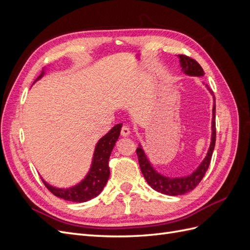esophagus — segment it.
Here are the masks:
<instances>
[{"instance_id": "1", "label": "esophagus", "mask_w": 250, "mask_h": 250, "mask_svg": "<svg viewBox=\"0 0 250 250\" xmlns=\"http://www.w3.org/2000/svg\"><path fill=\"white\" fill-rule=\"evenodd\" d=\"M121 134H122L123 137H128V135L130 134V128H129V126L124 125L122 127V129H121Z\"/></svg>"}]
</instances>
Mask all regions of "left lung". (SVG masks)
<instances>
[{"instance_id":"obj_1","label":"left lung","mask_w":250,"mask_h":250,"mask_svg":"<svg viewBox=\"0 0 250 250\" xmlns=\"http://www.w3.org/2000/svg\"><path fill=\"white\" fill-rule=\"evenodd\" d=\"M179 59V63L181 67V72L188 75V76H194V77H201L204 75V72L200 64L196 62V60L185 56V55H177ZM206 87L208 89L209 94L213 96V118H211V135H210V144L208 150V153L206 157L203 158V161L200 163V165L196 168L195 171H193L191 174L186 176L180 177H171L166 176L164 174L157 172L152 165H151L149 158L147 157V154L144 151L141 144H139V147L137 148V154L139 158L140 168L143 173L144 177H145L148 185L153 188V190L160 192L162 194H166L169 196H177V195H184L186 193H188L190 191L194 190V188L198 186V184L203 178L204 174H206L209 163L211 154L215 148L216 143V100L215 96L211 92L210 88L206 85Z\"/></svg>"}]
</instances>
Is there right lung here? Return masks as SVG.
<instances>
[{
	"mask_svg": "<svg viewBox=\"0 0 250 250\" xmlns=\"http://www.w3.org/2000/svg\"><path fill=\"white\" fill-rule=\"evenodd\" d=\"M44 73H46V70H42V74L36 78L34 83L42 79ZM121 128H122L121 123L115 125L106 134L103 135L97 142L89 170L86 173L85 177L80 180L78 184L69 188H57L53 187L42 177L43 185L47 187L51 193L67 201L85 202L97 197L103 191L109 178V156L120 137Z\"/></svg>",
	"mask_w": 250,
	"mask_h": 250,
	"instance_id": "right-lung-1",
	"label": "right lung"
}]
</instances>
